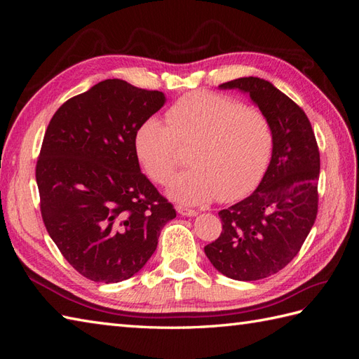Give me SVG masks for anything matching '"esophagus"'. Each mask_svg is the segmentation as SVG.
<instances>
[{
    "mask_svg": "<svg viewBox=\"0 0 359 359\" xmlns=\"http://www.w3.org/2000/svg\"><path fill=\"white\" fill-rule=\"evenodd\" d=\"M177 211H178V214L182 215V217H194V215H198V211L190 210V208H184V206H178Z\"/></svg>",
    "mask_w": 359,
    "mask_h": 359,
    "instance_id": "34e87169",
    "label": "esophagus"
}]
</instances>
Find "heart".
Returning a JSON list of instances; mask_svg holds the SVG:
<instances>
[{
	"instance_id": "b5f03b06",
	"label": "heart",
	"mask_w": 359,
	"mask_h": 359,
	"mask_svg": "<svg viewBox=\"0 0 359 359\" xmlns=\"http://www.w3.org/2000/svg\"><path fill=\"white\" fill-rule=\"evenodd\" d=\"M166 121L148 116L135 133L136 156L149 178L165 184L178 165V144H191L189 169L168 187L181 205H203L219 198L240 199L264 177L274 147L268 116L233 97L196 91L173 103Z\"/></svg>"
}]
</instances>
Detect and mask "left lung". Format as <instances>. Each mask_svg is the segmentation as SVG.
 Returning a JSON list of instances; mask_svg holds the SVG:
<instances>
[{
	"mask_svg": "<svg viewBox=\"0 0 359 359\" xmlns=\"http://www.w3.org/2000/svg\"><path fill=\"white\" fill-rule=\"evenodd\" d=\"M219 88L248 94L274 133L262 181L248 198L219 212L223 231L205 247L219 273L253 281L283 269L310 233L318 214L319 148L307 115L271 82L248 76Z\"/></svg>",
	"mask_w": 359,
	"mask_h": 359,
	"instance_id": "left-lung-1",
	"label": "left lung"
}]
</instances>
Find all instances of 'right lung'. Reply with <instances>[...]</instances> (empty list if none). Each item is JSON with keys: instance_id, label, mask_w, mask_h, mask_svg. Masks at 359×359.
<instances>
[{"instance_id": "obj_1", "label": "right lung", "mask_w": 359, "mask_h": 359, "mask_svg": "<svg viewBox=\"0 0 359 359\" xmlns=\"http://www.w3.org/2000/svg\"><path fill=\"white\" fill-rule=\"evenodd\" d=\"M166 103L160 91L106 79L52 116L36 166L43 223L83 277L118 283L144 268L177 212L140 172L139 124Z\"/></svg>"}]
</instances>
